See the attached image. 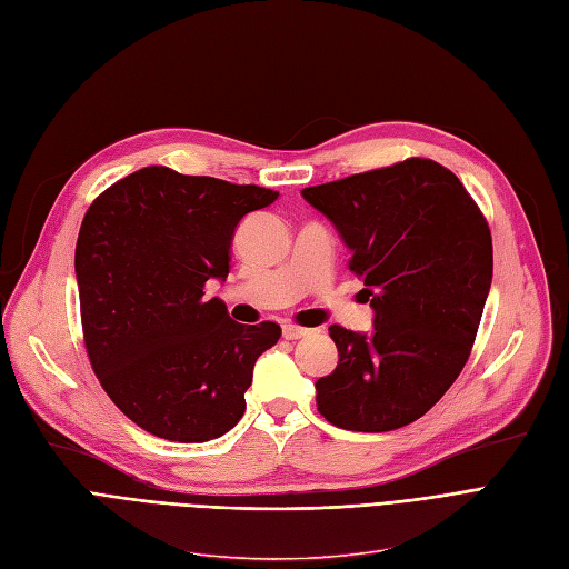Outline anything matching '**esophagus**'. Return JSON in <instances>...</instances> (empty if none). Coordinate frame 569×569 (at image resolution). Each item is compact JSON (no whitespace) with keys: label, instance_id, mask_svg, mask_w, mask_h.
<instances>
[{"label":"esophagus","instance_id":"1","mask_svg":"<svg viewBox=\"0 0 569 569\" xmlns=\"http://www.w3.org/2000/svg\"><path fill=\"white\" fill-rule=\"evenodd\" d=\"M307 335H311V328L292 326V323H286V326H283V338H286V340H300V338H307Z\"/></svg>","mask_w":569,"mask_h":569}]
</instances>
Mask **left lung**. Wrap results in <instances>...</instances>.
I'll return each mask as SVG.
<instances>
[{
  "mask_svg": "<svg viewBox=\"0 0 569 569\" xmlns=\"http://www.w3.org/2000/svg\"><path fill=\"white\" fill-rule=\"evenodd\" d=\"M351 250L370 332L330 326L338 368L317 380L330 425L382 433L429 412L465 368L492 283L490 227L431 159L302 189Z\"/></svg>",
  "mask_w": 569,
  "mask_h": 569,
  "instance_id": "1",
  "label": "left lung"
}]
</instances>
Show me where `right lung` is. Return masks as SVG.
Masks as SVG:
<instances>
[{"label":"right lung","mask_w":569,"mask_h":569,"mask_svg":"<svg viewBox=\"0 0 569 569\" xmlns=\"http://www.w3.org/2000/svg\"><path fill=\"white\" fill-rule=\"evenodd\" d=\"M279 192L147 166L83 216L74 271L83 342L112 403L178 443L227 433L246 410L258 356L281 338L271 321L229 319L206 281H224L237 224Z\"/></svg>","instance_id":"right-lung-1"}]
</instances>
